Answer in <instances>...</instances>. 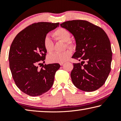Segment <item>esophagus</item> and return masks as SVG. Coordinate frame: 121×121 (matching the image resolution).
<instances>
[{"label":"esophagus","instance_id":"esophagus-1","mask_svg":"<svg viewBox=\"0 0 121 121\" xmlns=\"http://www.w3.org/2000/svg\"><path fill=\"white\" fill-rule=\"evenodd\" d=\"M63 64H64V62H62V63H60V65H62Z\"/></svg>","mask_w":121,"mask_h":121}]
</instances>
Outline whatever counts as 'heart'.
<instances>
[{
	"instance_id": "1",
	"label": "heart",
	"mask_w": 121,
	"mask_h": 121,
	"mask_svg": "<svg viewBox=\"0 0 121 121\" xmlns=\"http://www.w3.org/2000/svg\"><path fill=\"white\" fill-rule=\"evenodd\" d=\"M53 35L56 40H59L65 43L67 48H72L73 45L70 40L71 33L68 30L63 28H59L53 32ZM44 48L48 53H51L54 49V43L49 36H46L44 38ZM72 52L70 50H66L62 53L55 52L49 55L48 60L51 63H62L67 61L71 56Z\"/></svg>"
}]
</instances>
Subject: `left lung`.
<instances>
[{"mask_svg": "<svg viewBox=\"0 0 121 121\" xmlns=\"http://www.w3.org/2000/svg\"><path fill=\"white\" fill-rule=\"evenodd\" d=\"M60 26L74 37L76 52L72 58L81 63H73L70 76L78 89L92 92L104 84L111 70L112 52L110 40L104 30L85 20H72Z\"/></svg>", "mask_w": 121, "mask_h": 121, "instance_id": "1", "label": "left lung"}]
</instances>
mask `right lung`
<instances>
[{"mask_svg": "<svg viewBox=\"0 0 121 121\" xmlns=\"http://www.w3.org/2000/svg\"><path fill=\"white\" fill-rule=\"evenodd\" d=\"M59 23L38 22L20 31L12 42L9 59L12 77L17 87L30 96H38L48 91L54 83L59 63L38 65L45 62L47 51L43 40ZM43 64V63H42Z\"/></svg>", "mask_w": 121, "mask_h": 121, "instance_id": "right-lung-1", "label": "right lung"}]
</instances>
